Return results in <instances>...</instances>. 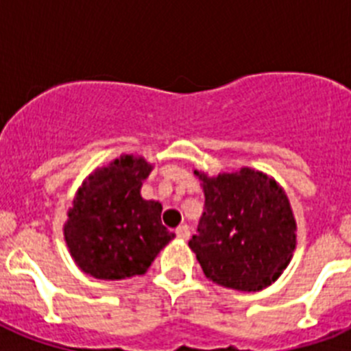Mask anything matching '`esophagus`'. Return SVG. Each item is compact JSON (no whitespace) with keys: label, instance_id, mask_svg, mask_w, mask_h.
<instances>
[{"label":"esophagus","instance_id":"1","mask_svg":"<svg viewBox=\"0 0 351 351\" xmlns=\"http://www.w3.org/2000/svg\"><path fill=\"white\" fill-rule=\"evenodd\" d=\"M176 235H178V239H181V241H188L190 239V228H188V225H181L176 230Z\"/></svg>","mask_w":351,"mask_h":351}]
</instances>
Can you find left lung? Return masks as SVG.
<instances>
[{"label": "left lung", "mask_w": 351, "mask_h": 351, "mask_svg": "<svg viewBox=\"0 0 351 351\" xmlns=\"http://www.w3.org/2000/svg\"><path fill=\"white\" fill-rule=\"evenodd\" d=\"M202 181L206 206L188 246L206 278L241 291H258L274 283L290 263L297 244V223L290 200L267 173L253 169Z\"/></svg>", "instance_id": "8db88e82"}]
</instances>
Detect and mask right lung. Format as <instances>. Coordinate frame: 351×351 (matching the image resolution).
Here are the masks:
<instances>
[{
    "label": "right lung",
    "instance_id": "obj_1",
    "mask_svg": "<svg viewBox=\"0 0 351 351\" xmlns=\"http://www.w3.org/2000/svg\"><path fill=\"white\" fill-rule=\"evenodd\" d=\"M151 170L142 156L123 154L82 182L63 228L80 271L96 280L144 274L176 237L161 225V204L141 195Z\"/></svg>",
    "mask_w": 351,
    "mask_h": 351
}]
</instances>
